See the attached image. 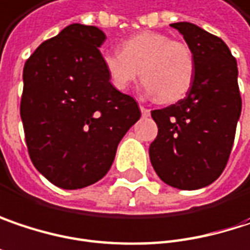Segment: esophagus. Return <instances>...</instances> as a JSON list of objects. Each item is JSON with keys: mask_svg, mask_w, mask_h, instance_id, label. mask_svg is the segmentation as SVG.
Returning <instances> with one entry per match:
<instances>
[{"mask_svg": "<svg viewBox=\"0 0 250 250\" xmlns=\"http://www.w3.org/2000/svg\"><path fill=\"white\" fill-rule=\"evenodd\" d=\"M140 111H142V116L143 117H148L150 116V110H148L147 107H145L143 104H140Z\"/></svg>", "mask_w": 250, "mask_h": 250, "instance_id": "34e87169", "label": "esophagus"}]
</instances>
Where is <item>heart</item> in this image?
I'll return each mask as SVG.
<instances>
[{
    "mask_svg": "<svg viewBox=\"0 0 250 250\" xmlns=\"http://www.w3.org/2000/svg\"><path fill=\"white\" fill-rule=\"evenodd\" d=\"M102 64L116 90H127L140 70L145 91L166 103L177 102L188 94L196 71L194 56L188 44L153 31L125 38L120 53H103Z\"/></svg>",
    "mask_w": 250,
    "mask_h": 250,
    "instance_id": "b5f03b06",
    "label": "heart"
}]
</instances>
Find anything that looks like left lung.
<instances>
[{"label": "left lung", "mask_w": 250, "mask_h": 250, "mask_svg": "<svg viewBox=\"0 0 250 250\" xmlns=\"http://www.w3.org/2000/svg\"><path fill=\"white\" fill-rule=\"evenodd\" d=\"M170 27L190 47L196 71L183 100L151 111L159 133L148 156L166 185L196 190L222 174L233 146L242 111L238 64L219 37L192 22H174Z\"/></svg>", "instance_id": "obj_1"}]
</instances>
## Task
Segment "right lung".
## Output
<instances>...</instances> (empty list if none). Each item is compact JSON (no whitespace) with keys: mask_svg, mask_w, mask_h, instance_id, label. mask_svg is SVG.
Returning a JSON list of instances; mask_svg holds the SVG:
<instances>
[{"mask_svg":"<svg viewBox=\"0 0 250 250\" xmlns=\"http://www.w3.org/2000/svg\"><path fill=\"white\" fill-rule=\"evenodd\" d=\"M105 34L70 24L24 65L21 120L35 169L61 189L99 182L117 146L140 119L136 100L116 90L103 68Z\"/></svg>","mask_w":250,"mask_h":250,"instance_id":"obj_1","label":"right lung"}]
</instances>
